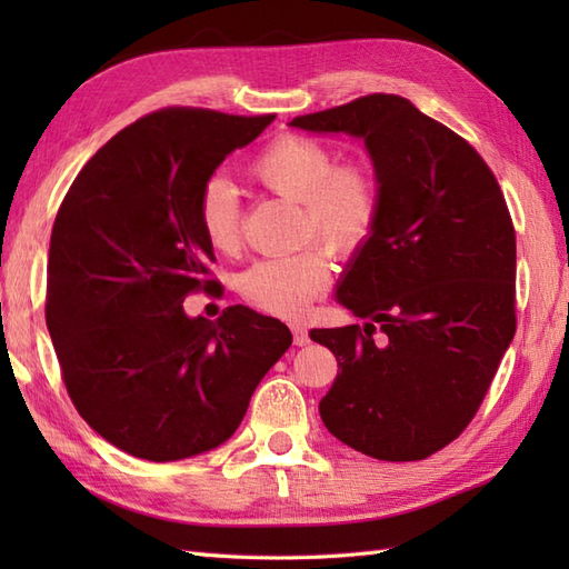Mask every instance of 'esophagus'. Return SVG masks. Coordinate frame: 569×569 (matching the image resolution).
I'll return each instance as SVG.
<instances>
[{
    "mask_svg": "<svg viewBox=\"0 0 569 569\" xmlns=\"http://www.w3.org/2000/svg\"><path fill=\"white\" fill-rule=\"evenodd\" d=\"M310 340H308V330L306 328H293V345L296 347H306Z\"/></svg>",
    "mask_w": 569,
    "mask_h": 569,
    "instance_id": "obj_1",
    "label": "esophagus"
}]
</instances>
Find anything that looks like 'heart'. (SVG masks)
Listing matches in <instances>:
<instances>
[{
  "label": "heart",
  "instance_id": "b5f03b06",
  "mask_svg": "<svg viewBox=\"0 0 569 569\" xmlns=\"http://www.w3.org/2000/svg\"><path fill=\"white\" fill-rule=\"evenodd\" d=\"M251 176L273 196L303 204V237H318L337 257H355L379 220L381 198L371 171L359 163L335 166L325 143L283 134L251 161ZM200 227L217 251H234L241 208L232 180L214 176L200 192ZM330 283V261L320 247L261 259L239 276L251 306L278 318H300Z\"/></svg>",
  "mask_w": 569,
  "mask_h": 569
}]
</instances>
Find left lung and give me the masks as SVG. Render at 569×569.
<instances>
[{
	"mask_svg": "<svg viewBox=\"0 0 569 569\" xmlns=\"http://www.w3.org/2000/svg\"><path fill=\"white\" fill-rule=\"evenodd\" d=\"M288 127L365 141L381 198L335 291L365 325L310 330L340 367L320 418L373 459H426L475 418L516 332V234L501 188L462 137L398 94Z\"/></svg>",
	"mask_w": 569,
	"mask_h": 569,
	"instance_id": "1",
	"label": "left lung"
}]
</instances>
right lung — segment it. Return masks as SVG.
<instances>
[{"label":"right lung","instance_id":"right-lung-1","mask_svg":"<svg viewBox=\"0 0 569 569\" xmlns=\"http://www.w3.org/2000/svg\"><path fill=\"white\" fill-rule=\"evenodd\" d=\"M271 122L153 112L84 163L56 214L48 332L78 413L131 457L176 462L227 442L293 342L281 320L247 306L217 322L183 310L190 291L217 286L200 192Z\"/></svg>","mask_w":569,"mask_h":569}]
</instances>
